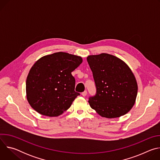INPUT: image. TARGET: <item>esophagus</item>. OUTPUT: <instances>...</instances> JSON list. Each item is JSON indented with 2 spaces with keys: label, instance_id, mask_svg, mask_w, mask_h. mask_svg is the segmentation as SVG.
<instances>
[{
  "label": "esophagus",
  "instance_id": "34e87169",
  "mask_svg": "<svg viewBox=\"0 0 160 160\" xmlns=\"http://www.w3.org/2000/svg\"><path fill=\"white\" fill-rule=\"evenodd\" d=\"M87 90H85L84 92H83L82 93V95L83 96V97H85V96H86V95H87Z\"/></svg>",
  "mask_w": 160,
  "mask_h": 160
}]
</instances>
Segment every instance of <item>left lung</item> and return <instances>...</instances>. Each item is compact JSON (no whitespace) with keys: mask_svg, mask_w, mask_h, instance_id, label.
<instances>
[{"mask_svg":"<svg viewBox=\"0 0 160 160\" xmlns=\"http://www.w3.org/2000/svg\"><path fill=\"white\" fill-rule=\"evenodd\" d=\"M96 87L88 103L100 116L120 117L133 107L138 86L129 66L120 58L106 53L87 58Z\"/></svg>","mask_w":160,"mask_h":160,"instance_id":"obj_1","label":"left lung"}]
</instances>
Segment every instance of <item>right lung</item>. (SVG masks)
<instances>
[{"label": "right lung", "mask_w": 160, "mask_h": 160, "mask_svg": "<svg viewBox=\"0 0 160 160\" xmlns=\"http://www.w3.org/2000/svg\"><path fill=\"white\" fill-rule=\"evenodd\" d=\"M80 56L59 52L46 55L32 66L26 81L27 98L42 115L58 117L80 95L72 72L82 62Z\"/></svg>", "instance_id": "add662e5"}]
</instances>
